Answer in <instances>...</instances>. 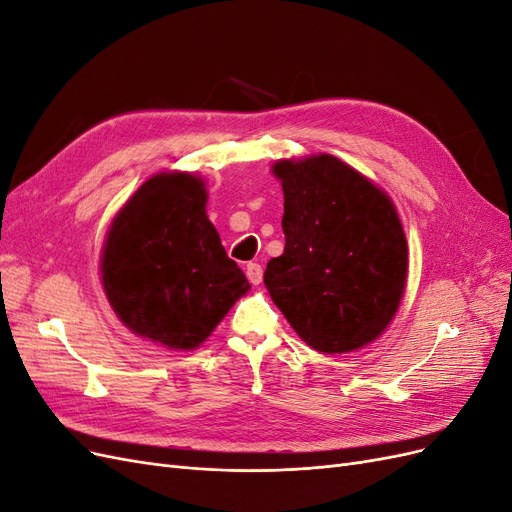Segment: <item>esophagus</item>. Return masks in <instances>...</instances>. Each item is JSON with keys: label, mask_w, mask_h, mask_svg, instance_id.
<instances>
[{"label": "esophagus", "mask_w": 512, "mask_h": 512, "mask_svg": "<svg viewBox=\"0 0 512 512\" xmlns=\"http://www.w3.org/2000/svg\"><path fill=\"white\" fill-rule=\"evenodd\" d=\"M245 275H247V280H250L254 286H258L262 282V267L258 265V262H250V265L245 267Z\"/></svg>", "instance_id": "esophagus-1"}]
</instances>
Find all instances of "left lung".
<instances>
[{"instance_id":"1","label":"left lung","mask_w":512,"mask_h":512,"mask_svg":"<svg viewBox=\"0 0 512 512\" xmlns=\"http://www.w3.org/2000/svg\"><path fill=\"white\" fill-rule=\"evenodd\" d=\"M284 254L265 286L303 342L322 354L359 350L395 318L408 280V241L391 196L329 153L277 160Z\"/></svg>"}]
</instances>
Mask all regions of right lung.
I'll use <instances>...</instances> for the list:
<instances>
[{"label":"right lung","mask_w":512,"mask_h":512,"mask_svg":"<svg viewBox=\"0 0 512 512\" xmlns=\"http://www.w3.org/2000/svg\"><path fill=\"white\" fill-rule=\"evenodd\" d=\"M207 185L196 173L149 177L106 230L100 275L126 327L168 350H196L250 282L226 256L207 218Z\"/></svg>","instance_id":"right-lung-1"}]
</instances>
